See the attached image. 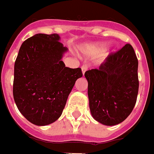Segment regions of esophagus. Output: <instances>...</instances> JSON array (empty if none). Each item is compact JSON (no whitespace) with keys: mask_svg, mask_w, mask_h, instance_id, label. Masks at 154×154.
I'll return each instance as SVG.
<instances>
[{"mask_svg":"<svg viewBox=\"0 0 154 154\" xmlns=\"http://www.w3.org/2000/svg\"><path fill=\"white\" fill-rule=\"evenodd\" d=\"M88 65L85 64V65H83V66H81V69H82V73H83V75L86 70H88Z\"/></svg>","mask_w":154,"mask_h":154,"instance_id":"esophagus-1","label":"esophagus"}]
</instances>
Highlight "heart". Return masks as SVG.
Returning a JSON list of instances; mask_svg holds the SVG:
<instances>
[{"label":"heart","mask_w":154,"mask_h":154,"mask_svg":"<svg viewBox=\"0 0 154 154\" xmlns=\"http://www.w3.org/2000/svg\"><path fill=\"white\" fill-rule=\"evenodd\" d=\"M103 49H104V47H103V46H92V47H88V51L89 53L95 54V53H98V52L103 51Z\"/></svg>","instance_id":"heart-1"}]
</instances>
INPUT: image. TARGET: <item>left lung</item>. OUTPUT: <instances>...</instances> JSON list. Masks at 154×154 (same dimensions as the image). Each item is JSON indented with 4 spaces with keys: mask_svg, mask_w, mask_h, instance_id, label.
Instances as JSON below:
<instances>
[{
    "mask_svg": "<svg viewBox=\"0 0 154 154\" xmlns=\"http://www.w3.org/2000/svg\"><path fill=\"white\" fill-rule=\"evenodd\" d=\"M135 52L127 43L111 53L99 69L85 73L92 117L103 125L124 121L135 106L139 81Z\"/></svg>",
    "mask_w": 154,
    "mask_h": 154,
    "instance_id": "8db88e82",
    "label": "left lung"
}]
</instances>
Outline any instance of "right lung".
<instances>
[{
  "instance_id": "add662e5",
  "label": "right lung",
  "mask_w": 154,
  "mask_h": 154,
  "mask_svg": "<svg viewBox=\"0 0 154 154\" xmlns=\"http://www.w3.org/2000/svg\"><path fill=\"white\" fill-rule=\"evenodd\" d=\"M57 34H37L22 43L14 66L13 97L20 113L32 123L46 126L62 113L81 68L66 67L67 47Z\"/></svg>"
}]
</instances>
